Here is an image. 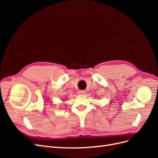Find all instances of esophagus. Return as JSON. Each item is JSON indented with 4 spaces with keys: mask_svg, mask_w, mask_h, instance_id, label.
Segmentation results:
<instances>
[{
    "mask_svg": "<svg viewBox=\"0 0 158 158\" xmlns=\"http://www.w3.org/2000/svg\"><path fill=\"white\" fill-rule=\"evenodd\" d=\"M84 94H85V91H84V90H79L78 92V94L80 95H84Z\"/></svg>",
    "mask_w": 158,
    "mask_h": 158,
    "instance_id": "34e87169",
    "label": "esophagus"
}]
</instances>
